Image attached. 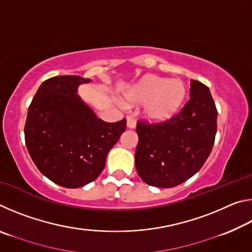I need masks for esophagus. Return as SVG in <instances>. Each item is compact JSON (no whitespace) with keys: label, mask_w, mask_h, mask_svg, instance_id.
<instances>
[{"label":"esophagus","mask_w":252,"mask_h":252,"mask_svg":"<svg viewBox=\"0 0 252 252\" xmlns=\"http://www.w3.org/2000/svg\"><path fill=\"white\" fill-rule=\"evenodd\" d=\"M126 126L129 127V129H134L136 126V122L132 117H126Z\"/></svg>","instance_id":"34e87169"}]
</instances>
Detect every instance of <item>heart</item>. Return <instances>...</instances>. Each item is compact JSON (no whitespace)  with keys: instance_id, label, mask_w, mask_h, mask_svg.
Returning <instances> with one entry per match:
<instances>
[{"instance_id":"heart-1","label":"heart","mask_w":252,"mask_h":252,"mask_svg":"<svg viewBox=\"0 0 252 252\" xmlns=\"http://www.w3.org/2000/svg\"><path fill=\"white\" fill-rule=\"evenodd\" d=\"M185 96L186 87L182 81L155 74L144 76L125 94L127 103H146L143 116L152 123L164 122L172 118Z\"/></svg>"}]
</instances>
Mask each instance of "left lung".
<instances>
[{"mask_svg": "<svg viewBox=\"0 0 252 252\" xmlns=\"http://www.w3.org/2000/svg\"><path fill=\"white\" fill-rule=\"evenodd\" d=\"M189 93L185 108L167 122L136 125L135 169L149 186L172 188L187 181L212 150L218 112L210 90L191 80Z\"/></svg>", "mask_w": 252, "mask_h": 252, "instance_id": "left-lung-1", "label": "left lung"}]
</instances>
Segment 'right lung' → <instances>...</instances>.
I'll list each match as a JSON object with an SVG mask.
<instances>
[{"instance_id":"right-lung-1","label":"right lung","mask_w":252,"mask_h":252,"mask_svg":"<svg viewBox=\"0 0 252 252\" xmlns=\"http://www.w3.org/2000/svg\"><path fill=\"white\" fill-rule=\"evenodd\" d=\"M79 75H61L40 85L28 111L24 134L32 160L42 174L64 188L94 181L109 151L126 130V120L109 123L96 117L78 94Z\"/></svg>"}]
</instances>
